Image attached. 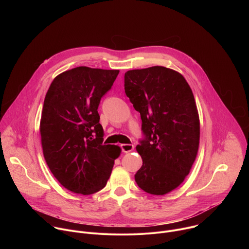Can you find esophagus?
I'll list each match as a JSON object with an SVG mask.
<instances>
[{"label": "esophagus", "instance_id": "esophagus-1", "mask_svg": "<svg viewBox=\"0 0 249 249\" xmlns=\"http://www.w3.org/2000/svg\"><path fill=\"white\" fill-rule=\"evenodd\" d=\"M121 149H122L123 153H130L134 150V146L131 144H122Z\"/></svg>", "mask_w": 249, "mask_h": 249}]
</instances>
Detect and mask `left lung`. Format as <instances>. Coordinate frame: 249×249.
Listing matches in <instances>:
<instances>
[{
    "label": "left lung",
    "mask_w": 249,
    "mask_h": 249,
    "mask_svg": "<svg viewBox=\"0 0 249 249\" xmlns=\"http://www.w3.org/2000/svg\"><path fill=\"white\" fill-rule=\"evenodd\" d=\"M124 87L146 136L136 147L143 165L135 180L147 193L167 194L184 181L199 149L200 121L192 89L180 73L162 66L128 71Z\"/></svg>",
    "instance_id": "left-lung-1"
}]
</instances>
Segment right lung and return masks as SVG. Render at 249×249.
Returning a JSON list of instances; mask_svg holds the SVG:
<instances>
[{
	"label": "right lung",
	"mask_w": 249,
	"mask_h": 249,
	"mask_svg": "<svg viewBox=\"0 0 249 249\" xmlns=\"http://www.w3.org/2000/svg\"><path fill=\"white\" fill-rule=\"evenodd\" d=\"M119 70L77 67L51 83L40 120L44 159L55 178L66 189L90 195L109 179L121 149L102 145L103 129L97 112Z\"/></svg>",
	"instance_id": "add662e5"
}]
</instances>
